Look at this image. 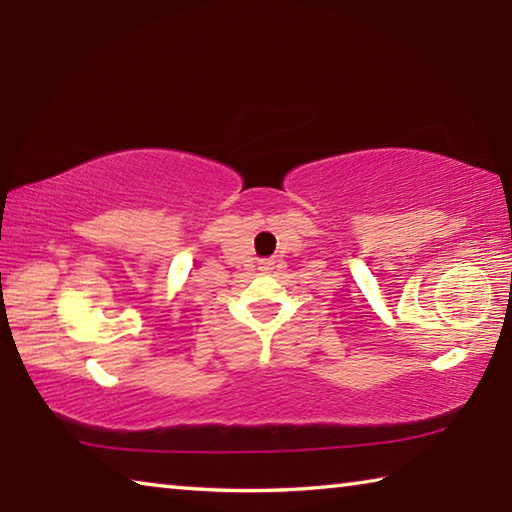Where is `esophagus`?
<instances>
[{"mask_svg":"<svg viewBox=\"0 0 512 512\" xmlns=\"http://www.w3.org/2000/svg\"><path fill=\"white\" fill-rule=\"evenodd\" d=\"M273 259H262V262H259V268H262V271H271L273 268Z\"/></svg>","mask_w":512,"mask_h":512,"instance_id":"1","label":"esophagus"}]
</instances>
